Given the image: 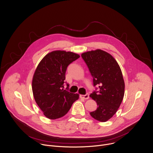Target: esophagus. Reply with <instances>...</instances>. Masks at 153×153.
<instances>
[{"label": "esophagus", "mask_w": 153, "mask_h": 153, "mask_svg": "<svg viewBox=\"0 0 153 153\" xmlns=\"http://www.w3.org/2000/svg\"><path fill=\"white\" fill-rule=\"evenodd\" d=\"M79 97H80V98H81L86 99V100L89 99V96L88 94H86V95H80Z\"/></svg>", "instance_id": "esophagus-1"}]
</instances>
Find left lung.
Returning a JSON list of instances; mask_svg holds the SVG:
<instances>
[{"instance_id":"left-lung-1","label":"left lung","mask_w":153,"mask_h":153,"mask_svg":"<svg viewBox=\"0 0 153 153\" xmlns=\"http://www.w3.org/2000/svg\"><path fill=\"white\" fill-rule=\"evenodd\" d=\"M81 56L94 78V85L100 84L99 91L90 95L97 104V109L90 114L105 122L117 112L123 99L125 81L121 69L115 58L102 50L88 51Z\"/></svg>"}]
</instances>
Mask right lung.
Instances as JSON below:
<instances>
[{"label":"right lung","instance_id":"1","mask_svg":"<svg viewBox=\"0 0 153 153\" xmlns=\"http://www.w3.org/2000/svg\"><path fill=\"white\" fill-rule=\"evenodd\" d=\"M80 56L72 52L55 50L40 61L32 79V91L36 103L49 119L64 116L79 98V94L64 89L67 66Z\"/></svg>","mask_w":153,"mask_h":153}]
</instances>
